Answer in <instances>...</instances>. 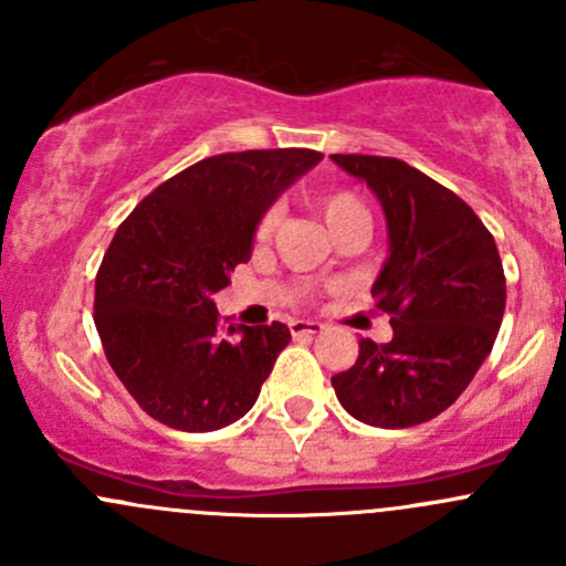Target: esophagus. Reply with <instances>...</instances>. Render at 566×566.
<instances>
[{
	"label": "esophagus",
	"instance_id": "1",
	"mask_svg": "<svg viewBox=\"0 0 566 566\" xmlns=\"http://www.w3.org/2000/svg\"><path fill=\"white\" fill-rule=\"evenodd\" d=\"M323 328H325V325L317 323V319H293V323H290V331H293V336H315Z\"/></svg>",
	"mask_w": 566,
	"mask_h": 566
}]
</instances>
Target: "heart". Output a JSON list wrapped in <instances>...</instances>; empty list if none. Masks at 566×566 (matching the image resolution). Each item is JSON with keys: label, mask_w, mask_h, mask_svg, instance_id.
<instances>
[{"label": "heart", "mask_w": 566, "mask_h": 566, "mask_svg": "<svg viewBox=\"0 0 566 566\" xmlns=\"http://www.w3.org/2000/svg\"><path fill=\"white\" fill-rule=\"evenodd\" d=\"M317 210H319V213H323V219H325V224H328V230L334 224H339L342 219H347V216L364 213L361 202H358V199L353 197V193H345V191L328 193V197L319 199ZM268 232H271V216H265V219H262L260 224H256V238H260V241H265Z\"/></svg>", "instance_id": "b5f03b06"}]
</instances>
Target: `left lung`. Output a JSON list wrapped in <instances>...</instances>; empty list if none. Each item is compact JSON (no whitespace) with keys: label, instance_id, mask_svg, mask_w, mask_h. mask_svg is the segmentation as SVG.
Wrapping results in <instances>:
<instances>
[{"label":"left lung","instance_id":"obj_1","mask_svg":"<svg viewBox=\"0 0 566 566\" xmlns=\"http://www.w3.org/2000/svg\"><path fill=\"white\" fill-rule=\"evenodd\" d=\"M331 161L384 208L389 256L373 298L394 328L386 345L358 342L356 364L331 386L364 424H421L468 389L493 350L506 306L499 249L458 193L399 158L336 153Z\"/></svg>","mask_w":566,"mask_h":566}]
</instances>
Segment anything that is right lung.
Returning a JSON list of instances; mask_svg holds the SVG:
<instances>
[{
	"label": "right lung",
	"instance_id": "right-lung-1",
	"mask_svg": "<svg viewBox=\"0 0 566 566\" xmlns=\"http://www.w3.org/2000/svg\"><path fill=\"white\" fill-rule=\"evenodd\" d=\"M319 161L298 147L205 158L119 224L95 279V328L117 378L156 421L213 432L256 402L290 328H221L213 295L249 262L273 202Z\"/></svg>",
	"mask_w": 566,
	"mask_h": 566
}]
</instances>
